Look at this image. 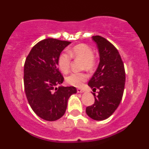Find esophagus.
I'll return each mask as SVG.
<instances>
[{
  "instance_id": "obj_1",
  "label": "esophagus",
  "mask_w": 149,
  "mask_h": 149,
  "mask_svg": "<svg viewBox=\"0 0 149 149\" xmlns=\"http://www.w3.org/2000/svg\"><path fill=\"white\" fill-rule=\"evenodd\" d=\"M77 92H78V93H83V92H84V90H83V89L78 88L77 89Z\"/></svg>"
}]
</instances>
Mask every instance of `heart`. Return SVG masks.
<instances>
[{
	"mask_svg": "<svg viewBox=\"0 0 149 149\" xmlns=\"http://www.w3.org/2000/svg\"><path fill=\"white\" fill-rule=\"evenodd\" d=\"M94 52L90 46L85 44L76 45L69 50V53L61 52L58 57V66L63 73H66L69 71L71 62V57L75 59H83V68L92 70L95 66L94 59ZM87 75L85 73L73 72L66 78L68 84L75 87H80L87 80Z\"/></svg>",
	"mask_w": 149,
	"mask_h": 149,
	"instance_id": "obj_1",
	"label": "heart"
}]
</instances>
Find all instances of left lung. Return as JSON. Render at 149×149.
<instances>
[{
  "mask_svg": "<svg viewBox=\"0 0 149 149\" xmlns=\"http://www.w3.org/2000/svg\"><path fill=\"white\" fill-rule=\"evenodd\" d=\"M100 53V64L88 82L94 92L95 103L86 108V113L95 120L110 117L120 103L123 95L125 71L124 64L116 47L100 36H94Z\"/></svg>",
  "mask_w": 149,
  "mask_h": 149,
  "instance_id": "8db88e82",
  "label": "left lung"
}]
</instances>
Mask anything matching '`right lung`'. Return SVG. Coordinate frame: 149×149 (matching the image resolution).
<instances>
[{
	"label": "right lung",
	"mask_w": 149,
	"mask_h": 149,
	"mask_svg": "<svg viewBox=\"0 0 149 149\" xmlns=\"http://www.w3.org/2000/svg\"><path fill=\"white\" fill-rule=\"evenodd\" d=\"M71 42L44 39L33 46L27 56L24 69L26 96L32 110L47 121L64 116L68 100L77 92L75 87H63L64 77L58 69V57Z\"/></svg>",
	"instance_id": "obj_1"
}]
</instances>
